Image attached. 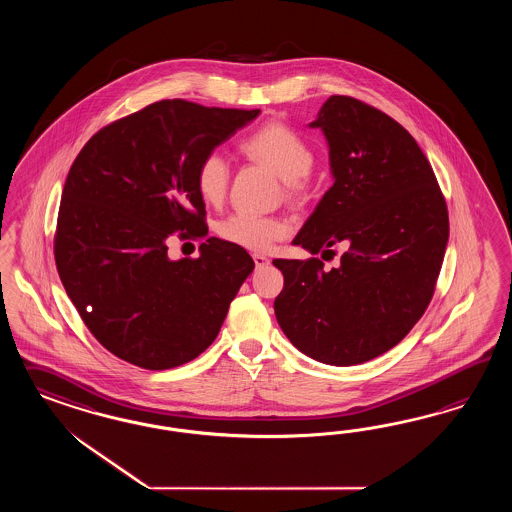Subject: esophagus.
Wrapping results in <instances>:
<instances>
[{"label": "esophagus", "mask_w": 512, "mask_h": 512, "mask_svg": "<svg viewBox=\"0 0 512 512\" xmlns=\"http://www.w3.org/2000/svg\"><path fill=\"white\" fill-rule=\"evenodd\" d=\"M253 261H255V266H257V268H264L266 264H270V261H268L264 255H259V253H255V255H253Z\"/></svg>", "instance_id": "34e87169"}]
</instances>
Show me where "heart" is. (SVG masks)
<instances>
[{
    "label": "heart",
    "mask_w": 512,
    "mask_h": 512,
    "mask_svg": "<svg viewBox=\"0 0 512 512\" xmlns=\"http://www.w3.org/2000/svg\"><path fill=\"white\" fill-rule=\"evenodd\" d=\"M240 148L248 157L268 165L281 176L291 199H300L304 195V178L313 169L315 155L310 144L293 127L281 122L264 124L246 137ZM229 180L231 167L221 150H212L199 161L195 182L199 195L208 204H219L225 199ZM217 233L234 246L249 251H266L287 236L289 225L278 217L236 212L219 223Z\"/></svg>",
    "instance_id": "1"
}]
</instances>
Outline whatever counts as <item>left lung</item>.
Listing matches in <instances>:
<instances>
[{
  "label": "left lung",
  "mask_w": 512,
  "mask_h": 512,
  "mask_svg": "<svg viewBox=\"0 0 512 512\" xmlns=\"http://www.w3.org/2000/svg\"><path fill=\"white\" fill-rule=\"evenodd\" d=\"M310 125L328 140L334 186L293 244L323 257L336 244L345 251L332 270L317 257L276 259L283 291L274 311L298 351L355 366L387 353L424 315L449 212L417 140L385 112L332 95Z\"/></svg>",
  "instance_id": "obj_1"
}]
</instances>
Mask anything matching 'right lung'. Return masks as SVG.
Masks as SVG:
<instances>
[{"instance_id":"1","label":"right lung","mask_w":512,"mask_h":512,"mask_svg":"<svg viewBox=\"0 0 512 512\" xmlns=\"http://www.w3.org/2000/svg\"><path fill=\"white\" fill-rule=\"evenodd\" d=\"M259 112L163 99L105 125L80 150L63 186L54 259L84 325L112 355L169 370L216 340L255 263L214 236L199 259L171 261L167 238L206 236L199 161Z\"/></svg>"}]
</instances>
